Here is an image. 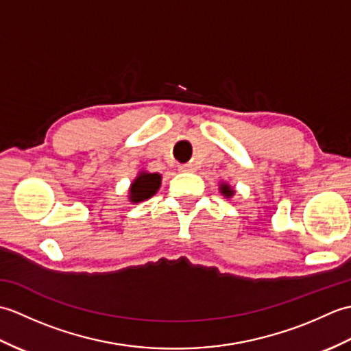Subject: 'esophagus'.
<instances>
[{"mask_svg": "<svg viewBox=\"0 0 351 351\" xmlns=\"http://www.w3.org/2000/svg\"><path fill=\"white\" fill-rule=\"evenodd\" d=\"M180 170L181 171H193L195 170V166H193V164H182V166H180Z\"/></svg>", "mask_w": 351, "mask_h": 351, "instance_id": "1", "label": "esophagus"}]
</instances>
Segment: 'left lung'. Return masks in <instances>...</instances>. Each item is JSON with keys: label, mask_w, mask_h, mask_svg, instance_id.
I'll use <instances>...</instances> for the list:
<instances>
[{"label": "left lung", "mask_w": 351, "mask_h": 351, "mask_svg": "<svg viewBox=\"0 0 351 351\" xmlns=\"http://www.w3.org/2000/svg\"><path fill=\"white\" fill-rule=\"evenodd\" d=\"M219 191L221 193L223 196H225L226 199H230L234 195H235V190L230 187L229 184H226V182H220V185H219Z\"/></svg>", "instance_id": "obj_1"}]
</instances>
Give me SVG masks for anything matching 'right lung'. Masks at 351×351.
I'll return each mask as SVG.
<instances>
[{
    "label": "right lung",
    "instance_id": "1",
    "mask_svg": "<svg viewBox=\"0 0 351 351\" xmlns=\"http://www.w3.org/2000/svg\"><path fill=\"white\" fill-rule=\"evenodd\" d=\"M161 175L160 173H149L146 170H140L130 185L128 199L131 204H138L143 200L151 199L156 191L160 190Z\"/></svg>",
    "mask_w": 351,
    "mask_h": 351
}]
</instances>
